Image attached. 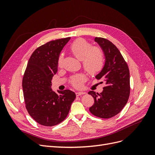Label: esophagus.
I'll return each mask as SVG.
<instances>
[{"label": "esophagus", "mask_w": 155, "mask_h": 155, "mask_svg": "<svg viewBox=\"0 0 155 155\" xmlns=\"http://www.w3.org/2000/svg\"><path fill=\"white\" fill-rule=\"evenodd\" d=\"M85 94V92H76V95L77 96H79Z\"/></svg>", "instance_id": "obj_1"}]
</instances>
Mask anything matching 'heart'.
<instances>
[{
  "instance_id": "heart-1",
  "label": "heart",
  "mask_w": 155,
  "mask_h": 155,
  "mask_svg": "<svg viewBox=\"0 0 155 155\" xmlns=\"http://www.w3.org/2000/svg\"><path fill=\"white\" fill-rule=\"evenodd\" d=\"M70 52L79 61H81L84 69L91 75H96L100 72L104 67L105 59L102 50L97 47H92V45L82 38L75 40L70 45ZM62 56L58 59V65L62 64ZM84 78L81 75L73 77L70 83L72 85L79 88L82 86Z\"/></svg>"
}]
</instances>
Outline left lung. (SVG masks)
<instances>
[{"instance_id": "8db88e82", "label": "left lung", "mask_w": 155, "mask_h": 155, "mask_svg": "<svg viewBox=\"0 0 155 155\" xmlns=\"http://www.w3.org/2000/svg\"><path fill=\"white\" fill-rule=\"evenodd\" d=\"M94 41L105 57L104 67L96 78L104 79L106 86L100 94L88 92L94 99L89 110L98 118L107 119L118 114L127 103L130 94L129 70L120 50L112 42L102 37H96Z\"/></svg>"}]
</instances>
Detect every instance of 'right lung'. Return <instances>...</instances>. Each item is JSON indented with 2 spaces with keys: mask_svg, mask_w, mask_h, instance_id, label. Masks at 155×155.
I'll use <instances>...</instances> for the list:
<instances>
[{
  "mask_svg": "<svg viewBox=\"0 0 155 155\" xmlns=\"http://www.w3.org/2000/svg\"><path fill=\"white\" fill-rule=\"evenodd\" d=\"M70 37L51 41L32 53L22 78L26 108L37 123L47 127L67 118L76 94L70 90L51 91V79L58 72V59Z\"/></svg>",
  "mask_w": 155,
  "mask_h": 155,
  "instance_id": "add662e5",
  "label": "right lung"
}]
</instances>
